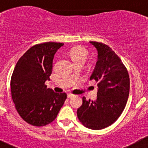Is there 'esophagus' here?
<instances>
[{
	"label": "esophagus",
	"instance_id": "34e87169",
	"mask_svg": "<svg viewBox=\"0 0 148 148\" xmlns=\"http://www.w3.org/2000/svg\"><path fill=\"white\" fill-rule=\"evenodd\" d=\"M74 97V95H73V94H71V93H69V94H67V97H68V98H71V97Z\"/></svg>",
	"mask_w": 148,
	"mask_h": 148
}]
</instances>
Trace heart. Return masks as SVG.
Listing matches in <instances>:
<instances>
[{"instance_id": "heart-1", "label": "heart", "mask_w": 148, "mask_h": 148, "mask_svg": "<svg viewBox=\"0 0 148 148\" xmlns=\"http://www.w3.org/2000/svg\"><path fill=\"white\" fill-rule=\"evenodd\" d=\"M88 55L87 51L79 47H73L69 51V56L74 62H79V61L85 62L88 58Z\"/></svg>"}]
</instances>
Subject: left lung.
<instances>
[{
    "mask_svg": "<svg viewBox=\"0 0 148 148\" xmlns=\"http://www.w3.org/2000/svg\"><path fill=\"white\" fill-rule=\"evenodd\" d=\"M90 43L98 54L90 78L97 82V97L91 101L84 97L77 116L86 127L99 130L114 123L125 109L130 94V76L120 58L108 46L97 42Z\"/></svg>",
    "mask_w": 148,
    "mask_h": 148,
    "instance_id": "8db88e82",
    "label": "left lung"
}]
</instances>
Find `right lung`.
Returning a JSON list of instances; mask_svg holds the SVG:
<instances>
[{"label":"right lung","mask_w":148,"mask_h":148,"mask_svg":"<svg viewBox=\"0 0 148 148\" xmlns=\"http://www.w3.org/2000/svg\"><path fill=\"white\" fill-rule=\"evenodd\" d=\"M63 45L49 42L33 46L20 58L13 71L10 87L15 108L33 126L53 121L67 99L65 92H55L45 85L50 80L54 55Z\"/></svg>","instance_id":"right-lung-1"}]
</instances>
